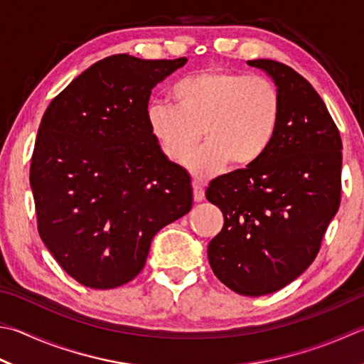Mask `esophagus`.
<instances>
[{
  "mask_svg": "<svg viewBox=\"0 0 364 364\" xmlns=\"http://www.w3.org/2000/svg\"><path fill=\"white\" fill-rule=\"evenodd\" d=\"M193 200L196 203H200V201L204 200V188H203V185L198 183V182L193 183Z\"/></svg>",
  "mask_w": 364,
  "mask_h": 364,
  "instance_id": "1",
  "label": "esophagus"
}]
</instances>
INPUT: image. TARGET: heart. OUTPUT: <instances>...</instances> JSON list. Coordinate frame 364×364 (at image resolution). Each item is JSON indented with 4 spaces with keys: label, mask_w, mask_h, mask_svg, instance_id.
Returning a JSON list of instances; mask_svg holds the SVG:
<instances>
[{
    "label": "heart",
    "mask_w": 364,
    "mask_h": 364,
    "mask_svg": "<svg viewBox=\"0 0 364 364\" xmlns=\"http://www.w3.org/2000/svg\"><path fill=\"white\" fill-rule=\"evenodd\" d=\"M173 106L154 102L147 109L150 133L169 161L183 164L208 141L188 169L209 179L232 164L247 168L259 161L276 138L282 98L263 77L212 68L177 80L171 88Z\"/></svg>",
    "instance_id": "b5f03b06"
}]
</instances>
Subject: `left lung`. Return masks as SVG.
<instances>
[{"instance_id":"8db88e82","label":"left lung","mask_w":364,"mask_h":364,"mask_svg":"<svg viewBox=\"0 0 364 364\" xmlns=\"http://www.w3.org/2000/svg\"><path fill=\"white\" fill-rule=\"evenodd\" d=\"M282 98L276 138L262 160L209 183L205 198L223 212L208 247L212 271L244 296H263L299 277L317 257L341 204L342 141L320 95L274 60H250Z\"/></svg>"}]
</instances>
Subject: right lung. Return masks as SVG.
Masks as SVG:
<instances>
[{
    "label": "right lung",
    "mask_w": 364,
    "mask_h": 364,
    "mask_svg": "<svg viewBox=\"0 0 364 364\" xmlns=\"http://www.w3.org/2000/svg\"><path fill=\"white\" fill-rule=\"evenodd\" d=\"M185 63L112 55L46 109L30 168L38 231L82 285L133 280L156 232L191 209L188 173L164 156L147 123L152 88Z\"/></svg>",
    "instance_id": "obj_1"
}]
</instances>
